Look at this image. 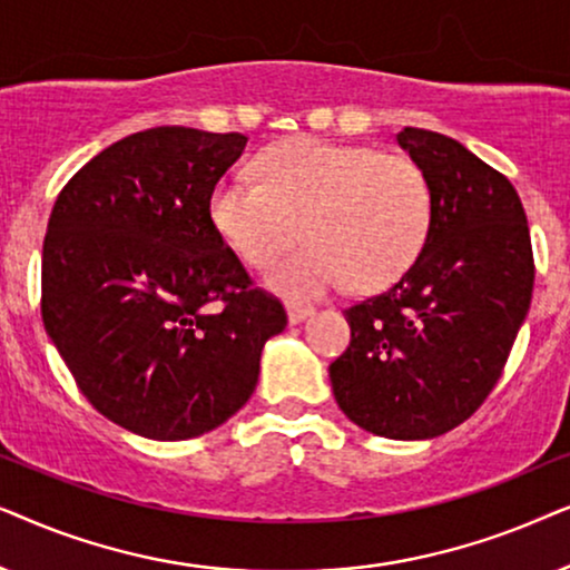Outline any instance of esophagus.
Segmentation results:
<instances>
[{
  "label": "esophagus",
  "instance_id": "1",
  "mask_svg": "<svg viewBox=\"0 0 570 570\" xmlns=\"http://www.w3.org/2000/svg\"><path fill=\"white\" fill-rule=\"evenodd\" d=\"M315 315V307H307V305H289V323L292 325H299L305 323L307 317Z\"/></svg>",
  "mask_w": 570,
  "mask_h": 570
}]
</instances>
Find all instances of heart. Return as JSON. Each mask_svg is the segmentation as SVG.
<instances>
[{
	"label": "heart",
	"instance_id": "1",
	"mask_svg": "<svg viewBox=\"0 0 570 570\" xmlns=\"http://www.w3.org/2000/svg\"><path fill=\"white\" fill-rule=\"evenodd\" d=\"M255 171L261 183L239 174L216 181L208 210L249 268H268L305 234L273 271L278 292L321 297L348 278L362 292L383 289L422 253L432 187L412 156L294 138L265 148Z\"/></svg>",
	"mask_w": 570,
	"mask_h": 570
}]
</instances>
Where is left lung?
<instances>
[{
	"label": "left lung",
	"mask_w": 570,
	"mask_h": 570,
	"mask_svg": "<svg viewBox=\"0 0 570 570\" xmlns=\"http://www.w3.org/2000/svg\"><path fill=\"white\" fill-rule=\"evenodd\" d=\"M432 187L416 261L344 309L352 341L331 362L341 412L373 435L424 440L466 422L503 375L534 289L521 197L459 140L404 127Z\"/></svg>",
	"instance_id": "8db88e82"
}]
</instances>
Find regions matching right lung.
<instances>
[{
    "label": "right lung",
    "instance_id": "obj_1",
    "mask_svg": "<svg viewBox=\"0 0 570 570\" xmlns=\"http://www.w3.org/2000/svg\"><path fill=\"white\" fill-rule=\"evenodd\" d=\"M242 132L150 127L90 158L59 193L41 317L82 396L119 428L187 440L253 396L286 309L210 222Z\"/></svg>",
    "mask_w": 570,
    "mask_h": 570
}]
</instances>
